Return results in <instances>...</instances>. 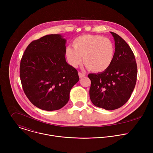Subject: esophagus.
Segmentation results:
<instances>
[{"label": "esophagus", "mask_w": 153, "mask_h": 153, "mask_svg": "<svg viewBox=\"0 0 153 153\" xmlns=\"http://www.w3.org/2000/svg\"><path fill=\"white\" fill-rule=\"evenodd\" d=\"M78 74H79V77L80 78H82V77H84V76H85V73H82V72H79L78 73Z\"/></svg>", "instance_id": "34e87169"}]
</instances>
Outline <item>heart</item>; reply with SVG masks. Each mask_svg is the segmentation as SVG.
<instances>
[{"label":"heart","instance_id":"1","mask_svg":"<svg viewBox=\"0 0 153 153\" xmlns=\"http://www.w3.org/2000/svg\"><path fill=\"white\" fill-rule=\"evenodd\" d=\"M73 47L66 48V56L74 67L83 62L87 68L101 73L110 67L115 56V47L109 39L100 35L85 34L73 41Z\"/></svg>","mask_w":153,"mask_h":153}]
</instances>
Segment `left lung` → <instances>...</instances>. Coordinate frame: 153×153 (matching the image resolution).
Segmentation results:
<instances>
[{
  "instance_id": "left-lung-1",
  "label": "left lung",
  "mask_w": 153,
  "mask_h": 153,
  "mask_svg": "<svg viewBox=\"0 0 153 153\" xmlns=\"http://www.w3.org/2000/svg\"><path fill=\"white\" fill-rule=\"evenodd\" d=\"M115 41V56L108 70L91 73L90 97L96 106L106 110L117 109L127 102L136 83L137 67L135 56L128 43L111 32Z\"/></svg>"
}]
</instances>
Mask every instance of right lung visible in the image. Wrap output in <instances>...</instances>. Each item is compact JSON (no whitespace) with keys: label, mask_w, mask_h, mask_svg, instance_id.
Returning a JSON list of instances; mask_svg holds the SVG:
<instances>
[{"label":"right lung","mask_w":153,"mask_h":153,"mask_svg":"<svg viewBox=\"0 0 153 153\" xmlns=\"http://www.w3.org/2000/svg\"><path fill=\"white\" fill-rule=\"evenodd\" d=\"M66 40L49 34L31 42L20 64V77L30 101L43 110L62 108L79 80L77 71L65 60Z\"/></svg>","instance_id":"add662e5"}]
</instances>
